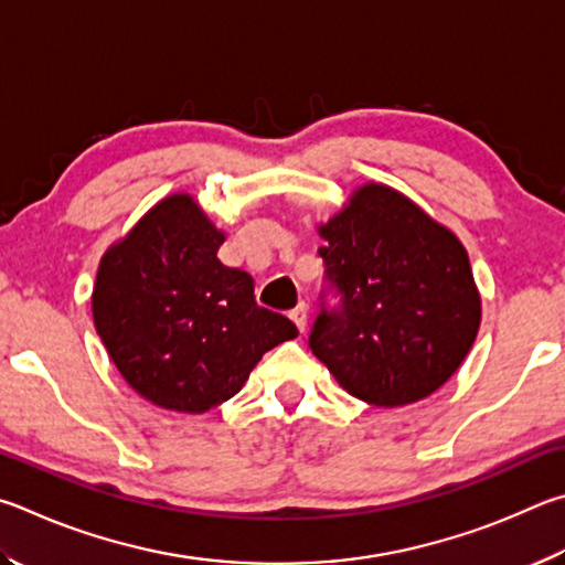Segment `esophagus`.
I'll return each instance as SVG.
<instances>
[{
	"mask_svg": "<svg viewBox=\"0 0 565 565\" xmlns=\"http://www.w3.org/2000/svg\"><path fill=\"white\" fill-rule=\"evenodd\" d=\"M308 312H310V308H308V305H305V302H300L298 308L290 310V320H292L295 324H298L300 332H305V328H308Z\"/></svg>",
	"mask_w": 565,
	"mask_h": 565,
	"instance_id": "1",
	"label": "esophagus"
}]
</instances>
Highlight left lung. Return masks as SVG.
Returning a JSON list of instances; mask_svg holds the SVG:
<instances>
[{
  "instance_id": "8db88e82",
  "label": "left lung",
  "mask_w": 565,
  "mask_h": 565,
  "mask_svg": "<svg viewBox=\"0 0 565 565\" xmlns=\"http://www.w3.org/2000/svg\"><path fill=\"white\" fill-rule=\"evenodd\" d=\"M320 235L324 288L310 330L315 358L374 407L429 397L459 370L481 322L457 235L377 183L360 188Z\"/></svg>"
}]
</instances>
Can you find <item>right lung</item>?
<instances>
[{"label":"right lung","mask_w":565,"mask_h":565,"mask_svg":"<svg viewBox=\"0 0 565 565\" xmlns=\"http://www.w3.org/2000/svg\"><path fill=\"white\" fill-rule=\"evenodd\" d=\"M221 243L191 195H171L98 265V338L124 380L163 409L217 407L267 350L298 338L285 315L255 302L250 275L217 260Z\"/></svg>","instance_id":"add662e5"}]
</instances>
